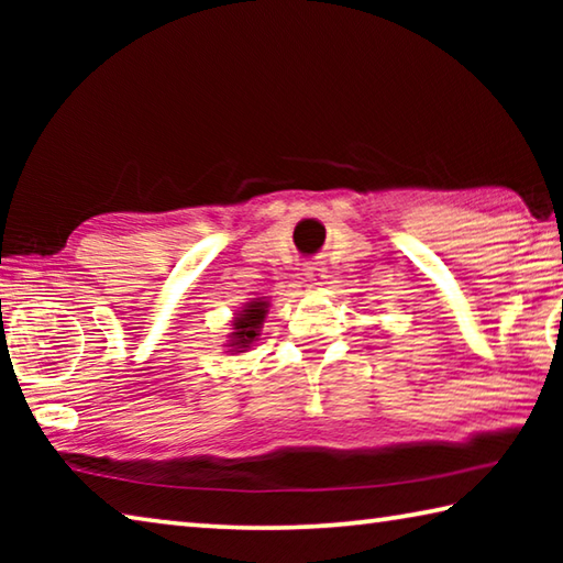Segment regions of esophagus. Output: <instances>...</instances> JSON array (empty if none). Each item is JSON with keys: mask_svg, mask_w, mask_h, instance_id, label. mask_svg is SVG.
Here are the masks:
<instances>
[{"mask_svg": "<svg viewBox=\"0 0 563 563\" xmlns=\"http://www.w3.org/2000/svg\"><path fill=\"white\" fill-rule=\"evenodd\" d=\"M302 271H305V278H308L312 285L325 283V268H322V263H305Z\"/></svg>", "mask_w": 563, "mask_h": 563, "instance_id": "esophagus-1", "label": "esophagus"}]
</instances>
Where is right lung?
<instances>
[{
  "label": "right lung",
  "mask_w": 563,
  "mask_h": 563,
  "mask_svg": "<svg viewBox=\"0 0 563 563\" xmlns=\"http://www.w3.org/2000/svg\"><path fill=\"white\" fill-rule=\"evenodd\" d=\"M268 308V302L265 300H253L247 302V308L243 312H238V318L233 320V342L231 345L241 352L243 347L251 345V342L261 335V322L265 318V310Z\"/></svg>",
  "instance_id": "obj_1"
}]
</instances>
